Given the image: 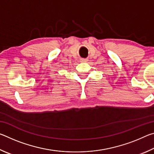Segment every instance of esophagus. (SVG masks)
Segmentation results:
<instances>
[{
    "mask_svg": "<svg viewBox=\"0 0 154 154\" xmlns=\"http://www.w3.org/2000/svg\"><path fill=\"white\" fill-rule=\"evenodd\" d=\"M82 62H87V60L86 59H82Z\"/></svg>",
    "mask_w": 154,
    "mask_h": 154,
    "instance_id": "34e87169",
    "label": "esophagus"
}]
</instances>
